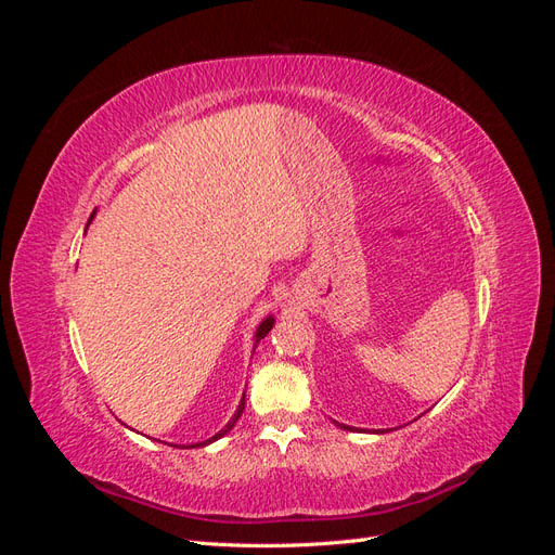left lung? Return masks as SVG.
<instances>
[{
	"instance_id": "1",
	"label": "left lung",
	"mask_w": 555,
	"mask_h": 555,
	"mask_svg": "<svg viewBox=\"0 0 555 555\" xmlns=\"http://www.w3.org/2000/svg\"><path fill=\"white\" fill-rule=\"evenodd\" d=\"M335 424H338V422H335ZM340 428H345V430H354V428H351V426H345V424H338ZM375 433H384V430H375Z\"/></svg>"
}]
</instances>
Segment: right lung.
Here are the masks:
<instances>
[{"mask_svg": "<svg viewBox=\"0 0 555 555\" xmlns=\"http://www.w3.org/2000/svg\"><path fill=\"white\" fill-rule=\"evenodd\" d=\"M94 215H96V210L90 215V220H88V224L94 220ZM273 324H275V317L273 314H268V317H263L261 319V324L257 326V333H255V349H257V345L266 338V335H268V331H271L273 328ZM243 410H245V396L241 398V402H238V410L236 412H233V416H231V422L220 430V433H215L212 435V438H208V440H204V442H196V444H188V449H194V447H206V444H210V442H215V440H220V438H224V435L233 428V426H236V422H238V418H241V414H243Z\"/></svg>", "mask_w": 555, "mask_h": 555, "instance_id": "1", "label": "right lung"}]
</instances>
